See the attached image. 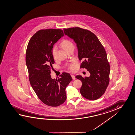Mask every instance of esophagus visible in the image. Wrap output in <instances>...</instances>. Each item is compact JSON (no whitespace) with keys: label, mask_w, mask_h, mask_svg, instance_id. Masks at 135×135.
I'll use <instances>...</instances> for the list:
<instances>
[{"label":"esophagus","mask_w":135,"mask_h":135,"mask_svg":"<svg viewBox=\"0 0 135 135\" xmlns=\"http://www.w3.org/2000/svg\"><path fill=\"white\" fill-rule=\"evenodd\" d=\"M71 76H72V79L73 80L75 79V75H71Z\"/></svg>","instance_id":"esophagus-1"}]
</instances>
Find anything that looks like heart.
<instances>
[{
	"mask_svg": "<svg viewBox=\"0 0 135 135\" xmlns=\"http://www.w3.org/2000/svg\"><path fill=\"white\" fill-rule=\"evenodd\" d=\"M60 45L62 46V48L65 50H66V51L71 48H72L74 47L73 43L71 41L69 40H67V39L64 40L63 41H62L60 44ZM56 51H57V47L56 46H54L52 49V54L54 57H55V56ZM69 69H71V70H75V63H72L71 64H69Z\"/></svg>",
	"mask_w": 135,
	"mask_h": 135,
	"instance_id": "b5f03b06",
	"label": "heart"
}]
</instances>
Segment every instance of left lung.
Returning <instances> with one entry per match:
<instances>
[{"label": "left lung", "instance_id": "8db88e82", "mask_svg": "<svg viewBox=\"0 0 135 135\" xmlns=\"http://www.w3.org/2000/svg\"><path fill=\"white\" fill-rule=\"evenodd\" d=\"M65 34L76 44L78 58L82 61L81 68L90 72L89 77L78 75L82 85L80 91L89 100H96L105 93L109 83L110 67L104 48L92 32L79 27L64 28Z\"/></svg>", "mask_w": 135, "mask_h": 135}]
</instances>
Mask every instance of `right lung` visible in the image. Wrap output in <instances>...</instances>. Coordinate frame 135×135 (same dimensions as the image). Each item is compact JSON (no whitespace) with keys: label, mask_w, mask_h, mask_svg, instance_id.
Returning <instances> with one entry per match:
<instances>
[{"label":"right lung","mask_w":135,"mask_h":135,"mask_svg":"<svg viewBox=\"0 0 135 135\" xmlns=\"http://www.w3.org/2000/svg\"><path fill=\"white\" fill-rule=\"evenodd\" d=\"M64 36L60 29L42 30L30 38L26 50V63L30 84L40 100L55 107L66 99V88L72 78L69 73L52 79L51 70L54 63L52 49L55 43Z\"/></svg>","instance_id":"obj_1"}]
</instances>
